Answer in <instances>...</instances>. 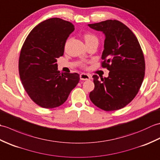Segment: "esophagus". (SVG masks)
<instances>
[{"mask_svg": "<svg viewBox=\"0 0 160 160\" xmlns=\"http://www.w3.org/2000/svg\"><path fill=\"white\" fill-rule=\"evenodd\" d=\"M80 80H87L91 79V76L87 73H81L80 75Z\"/></svg>", "mask_w": 160, "mask_h": 160, "instance_id": "34e87169", "label": "esophagus"}]
</instances>
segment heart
<instances>
[{
    "mask_svg": "<svg viewBox=\"0 0 160 160\" xmlns=\"http://www.w3.org/2000/svg\"><path fill=\"white\" fill-rule=\"evenodd\" d=\"M84 40H85L87 45H89V44H91V43H93V42L98 43V42H99L98 37L93 33H90V32L86 33L84 35ZM67 42H66V45H67ZM82 66L83 67H85L86 64H82Z\"/></svg>",
    "mask_w": 160,
    "mask_h": 160,
    "instance_id": "heart-1",
    "label": "heart"
}]
</instances>
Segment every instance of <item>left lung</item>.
Listing matches in <instances>:
<instances>
[{"label": "left lung", "mask_w": 160, "mask_h": 160, "mask_svg": "<svg viewBox=\"0 0 160 160\" xmlns=\"http://www.w3.org/2000/svg\"><path fill=\"white\" fill-rule=\"evenodd\" d=\"M88 25L106 36L101 67L109 71L108 77L101 80L93 75L95 87L90 100L104 111L120 109L134 99L142 86L145 74L143 52L134 33L119 20Z\"/></svg>", "instance_id": "obj_1"}]
</instances>
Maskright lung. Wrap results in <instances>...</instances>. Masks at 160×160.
<instances>
[{
  "mask_svg": "<svg viewBox=\"0 0 160 160\" xmlns=\"http://www.w3.org/2000/svg\"><path fill=\"white\" fill-rule=\"evenodd\" d=\"M74 29L72 23L59 18L44 20L30 32L20 50V80L29 98L42 108L62 105L79 82V74L60 73L56 63Z\"/></svg>",
  "mask_w": 160,
  "mask_h": 160,
  "instance_id": "obj_1",
  "label": "right lung"
}]
</instances>
